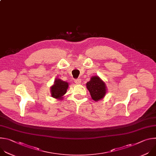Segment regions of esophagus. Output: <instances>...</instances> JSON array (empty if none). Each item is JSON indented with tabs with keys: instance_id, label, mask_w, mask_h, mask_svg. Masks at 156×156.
Instances as JSON below:
<instances>
[{
	"instance_id": "1",
	"label": "esophagus",
	"mask_w": 156,
	"mask_h": 156,
	"mask_svg": "<svg viewBox=\"0 0 156 156\" xmlns=\"http://www.w3.org/2000/svg\"><path fill=\"white\" fill-rule=\"evenodd\" d=\"M74 81H75V83L76 84H80L81 81L80 79H75V80H74Z\"/></svg>"
}]
</instances>
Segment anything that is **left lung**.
<instances>
[{
  "mask_svg": "<svg viewBox=\"0 0 156 156\" xmlns=\"http://www.w3.org/2000/svg\"><path fill=\"white\" fill-rule=\"evenodd\" d=\"M86 86L92 99L95 101L102 99L106 93L105 83L97 76H93L91 80L86 83Z\"/></svg>",
  "mask_w": 156,
  "mask_h": 156,
  "instance_id": "left-lung-1",
  "label": "left lung"
}]
</instances>
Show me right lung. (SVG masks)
Returning <instances> with one entry per match:
<instances>
[{
  "label": "right lung",
  "mask_w": 156,
  "mask_h": 156,
  "mask_svg": "<svg viewBox=\"0 0 156 156\" xmlns=\"http://www.w3.org/2000/svg\"><path fill=\"white\" fill-rule=\"evenodd\" d=\"M54 84L51 86V96L57 99H62V96L66 93L68 89L69 84L67 82L63 81L60 79H56Z\"/></svg>",
  "instance_id": "right-lung-1"
}]
</instances>
